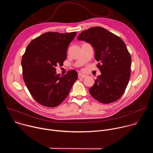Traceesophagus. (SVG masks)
<instances>
[{"label":"esophagus","mask_w":153,"mask_h":153,"mask_svg":"<svg viewBox=\"0 0 153 153\" xmlns=\"http://www.w3.org/2000/svg\"><path fill=\"white\" fill-rule=\"evenodd\" d=\"M86 77V75H85V74H79V75H78V77H79V79H83V78H85Z\"/></svg>","instance_id":"1"}]
</instances>
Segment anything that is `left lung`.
I'll return each instance as SVG.
<instances>
[{"label": "left lung", "instance_id": "left-lung-1", "mask_svg": "<svg viewBox=\"0 0 153 153\" xmlns=\"http://www.w3.org/2000/svg\"><path fill=\"white\" fill-rule=\"evenodd\" d=\"M77 39L90 43L99 62L97 67L101 74L89 90L91 95L106 104L120 99L128 85L131 66V57L124 42L100 27L82 31Z\"/></svg>", "mask_w": 153, "mask_h": 153}]
</instances>
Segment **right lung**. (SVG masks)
<instances>
[{"instance_id":"add662e5","label":"right lung","mask_w":153,"mask_h":153,"mask_svg":"<svg viewBox=\"0 0 153 153\" xmlns=\"http://www.w3.org/2000/svg\"><path fill=\"white\" fill-rule=\"evenodd\" d=\"M76 32H47L33 39L27 46L21 64L24 82L33 98L40 105L55 107L67 97L77 79L75 70L63 76L56 67L63 65L70 43Z\"/></svg>"}]
</instances>
